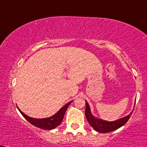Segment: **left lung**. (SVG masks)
Segmentation results:
<instances>
[{
    "label": "left lung",
    "mask_w": 147,
    "mask_h": 147,
    "mask_svg": "<svg viewBox=\"0 0 147 147\" xmlns=\"http://www.w3.org/2000/svg\"><path fill=\"white\" fill-rule=\"evenodd\" d=\"M85 105H86V107H85V117H86L89 123L96 131L101 133H107L115 131L118 128L123 126L124 124L127 123V121L129 120V117H130L133 113L132 111L127 116L114 121H104L102 119H100L95 117L91 113L90 107L87 101H85Z\"/></svg>",
    "instance_id": "8db88e82"
}]
</instances>
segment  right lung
<instances>
[{
	"label": "right lung",
	"mask_w": 147,
	"mask_h": 147,
	"mask_svg": "<svg viewBox=\"0 0 147 147\" xmlns=\"http://www.w3.org/2000/svg\"><path fill=\"white\" fill-rule=\"evenodd\" d=\"M72 102V101L69 102L66 104V105L64 106L62 108H61L60 110L57 111L55 115H52L50 117L44 119H35L25 115L22 111H20V109L18 107V106H17V107H18V110H19L20 113L23 115L24 117L25 118L29 123L32 124V125L36 126L37 127L41 128V129L50 130V129H54V128L57 127V126L62 123L65 113H66V110H67L68 106L70 105V104Z\"/></svg>",
	"instance_id": "obj_1"
}]
</instances>
